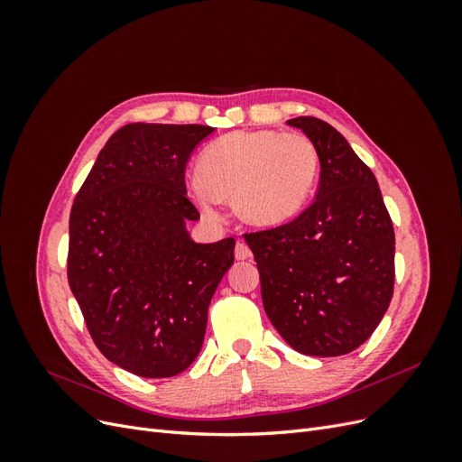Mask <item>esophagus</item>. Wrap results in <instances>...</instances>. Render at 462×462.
<instances>
[{
    "label": "esophagus",
    "instance_id": "esophagus-1",
    "mask_svg": "<svg viewBox=\"0 0 462 462\" xmlns=\"http://www.w3.org/2000/svg\"><path fill=\"white\" fill-rule=\"evenodd\" d=\"M250 256H253V253H250L248 245L243 243V241L236 243V246H235V258H236V260H246V258H250Z\"/></svg>",
    "mask_w": 462,
    "mask_h": 462
}]
</instances>
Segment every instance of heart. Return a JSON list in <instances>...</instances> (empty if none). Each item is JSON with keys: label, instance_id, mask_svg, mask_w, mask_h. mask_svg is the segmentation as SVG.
I'll return each mask as SVG.
<instances>
[{"label": "heart", "instance_id": "1", "mask_svg": "<svg viewBox=\"0 0 462 462\" xmlns=\"http://www.w3.org/2000/svg\"><path fill=\"white\" fill-rule=\"evenodd\" d=\"M318 165L314 143L300 133H229L200 153L192 199L206 214H214L217 200H233L250 226H279L309 200Z\"/></svg>", "mask_w": 462, "mask_h": 462}]
</instances>
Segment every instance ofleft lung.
Returning <instances> with one entry per match:
<instances>
[{"label": "left lung", "instance_id": "left-lung-1", "mask_svg": "<svg viewBox=\"0 0 462 462\" xmlns=\"http://www.w3.org/2000/svg\"><path fill=\"white\" fill-rule=\"evenodd\" d=\"M316 146L319 187L292 221L245 233L273 328L309 356H341L365 343L393 297L395 233L370 167L345 136L316 117H295Z\"/></svg>", "mask_w": 462, "mask_h": 462}]
</instances>
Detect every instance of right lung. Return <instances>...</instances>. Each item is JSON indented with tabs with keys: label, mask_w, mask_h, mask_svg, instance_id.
I'll use <instances>...</instances> for the list:
<instances>
[{
	"label": "right lung",
	"mask_w": 462,
	"mask_h": 462,
	"mask_svg": "<svg viewBox=\"0 0 462 462\" xmlns=\"http://www.w3.org/2000/svg\"><path fill=\"white\" fill-rule=\"evenodd\" d=\"M214 127L125 125L97 153L69 217L67 279L90 337L114 365L171 377L199 356L208 306L235 239L199 245L185 167Z\"/></svg>",
	"instance_id": "add662e5"
}]
</instances>
